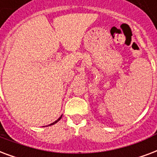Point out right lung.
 <instances>
[{
    "label": "right lung",
    "mask_w": 157,
    "mask_h": 157,
    "mask_svg": "<svg viewBox=\"0 0 157 157\" xmlns=\"http://www.w3.org/2000/svg\"><path fill=\"white\" fill-rule=\"evenodd\" d=\"M62 117H63V115L61 116V117H60V118H58V119H57V120H56V121H55V122H53V123H52V124H49V125H48V126H51V125H53V124H56V123H57V122L59 121L60 119H61V118H62Z\"/></svg>",
    "instance_id": "obj_1"
}]
</instances>
